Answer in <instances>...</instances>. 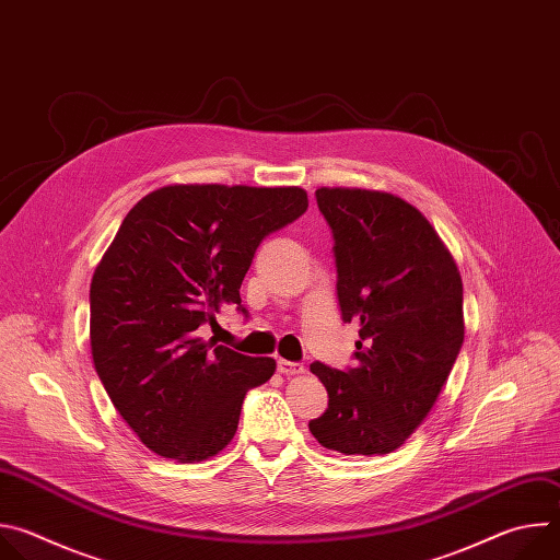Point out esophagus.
<instances>
[{"mask_svg":"<svg viewBox=\"0 0 560 560\" xmlns=\"http://www.w3.org/2000/svg\"><path fill=\"white\" fill-rule=\"evenodd\" d=\"M277 368H279V372L285 374V376H296V374H303V372H305V365H303V363H294V361H285V359H279Z\"/></svg>","mask_w":560,"mask_h":560,"instance_id":"obj_1","label":"esophagus"}]
</instances>
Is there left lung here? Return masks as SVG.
Listing matches in <instances>:
<instances>
[{
    "instance_id": "obj_1",
    "label": "left lung",
    "mask_w": 560,
    "mask_h": 560,
    "mask_svg": "<svg viewBox=\"0 0 560 560\" xmlns=\"http://www.w3.org/2000/svg\"><path fill=\"white\" fill-rule=\"evenodd\" d=\"M335 236L343 322L359 324L357 365L310 372L328 389L312 436L341 454H389L423 423L460 352L463 281L430 221L401 197L318 188Z\"/></svg>"
}]
</instances>
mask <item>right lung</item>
I'll use <instances>...</instances> for the list:
<instances>
[{
	"instance_id": "obj_1",
	"label": "right lung",
	"mask_w": 560,
	"mask_h": 560,
	"mask_svg": "<svg viewBox=\"0 0 560 560\" xmlns=\"http://www.w3.org/2000/svg\"><path fill=\"white\" fill-rule=\"evenodd\" d=\"M307 210L296 186L175 184L121 221L91 283V350L113 406L139 441L179 463L206 460L234 436L246 392L277 363L199 328L234 303L264 238Z\"/></svg>"
}]
</instances>
